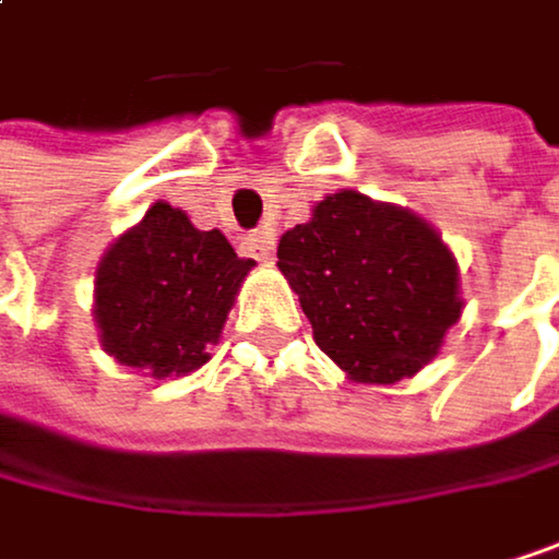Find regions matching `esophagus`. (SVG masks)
I'll use <instances>...</instances> for the list:
<instances>
[{"mask_svg":"<svg viewBox=\"0 0 559 559\" xmlns=\"http://www.w3.org/2000/svg\"><path fill=\"white\" fill-rule=\"evenodd\" d=\"M245 248H248L251 258L271 261V258H274V235H271V231H254V235L245 238Z\"/></svg>","mask_w":559,"mask_h":559,"instance_id":"1","label":"esophagus"}]
</instances>
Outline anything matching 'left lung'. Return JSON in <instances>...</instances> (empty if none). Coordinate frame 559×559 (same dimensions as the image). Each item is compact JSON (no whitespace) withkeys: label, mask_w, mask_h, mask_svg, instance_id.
<instances>
[{"label":"left lung","mask_w":559,"mask_h":559,"mask_svg":"<svg viewBox=\"0 0 559 559\" xmlns=\"http://www.w3.org/2000/svg\"><path fill=\"white\" fill-rule=\"evenodd\" d=\"M314 344L357 384L414 378L461 321V267L411 209L341 188L277 241Z\"/></svg>","instance_id":"8db88e82"}]
</instances>
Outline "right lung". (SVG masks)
<instances>
[{
    "label": "right lung",
    "mask_w": 559,
    "mask_h": 559,
    "mask_svg": "<svg viewBox=\"0 0 559 559\" xmlns=\"http://www.w3.org/2000/svg\"><path fill=\"white\" fill-rule=\"evenodd\" d=\"M251 267L218 228L202 231L181 209L155 202L95 267L92 318L102 350L155 381L198 371Z\"/></svg>",
    "instance_id": "obj_1"
}]
</instances>
